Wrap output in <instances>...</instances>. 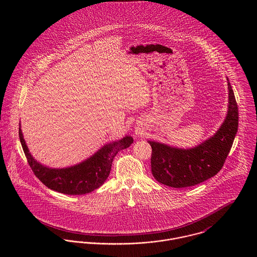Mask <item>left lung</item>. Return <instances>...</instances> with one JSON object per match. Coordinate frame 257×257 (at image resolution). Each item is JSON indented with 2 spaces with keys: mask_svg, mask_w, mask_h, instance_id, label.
<instances>
[{
  "mask_svg": "<svg viewBox=\"0 0 257 257\" xmlns=\"http://www.w3.org/2000/svg\"><path fill=\"white\" fill-rule=\"evenodd\" d=\"M228 106L226 116L217 133L192 148H177L156 142L151 146V172L159 183L185 188L215 176L223 166L238 127V109L227 79Z\"/></svg>",
  "mask_w": 257,
  "mask_h": 257,
  "instance_id": "1",
  "label": "left lung"
}]
</instances>
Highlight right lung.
Listing matches in <instances>:
<instances>
[{
    "label": "right lung",
    "mask_w": 257,
    "mask_h": 257,
    "mask_svg": "<svg viewBox=\"0 0 257 257\" xmlns=\"http://www.w3.org/2000/svg\"><path fill=\"white\" fill-rule=\"evenodd\" d=\"M19 136L28 162L35 175L49 189L66 195H83L101 187L109 177L112 160L116 153L134 143L130 136L101 147L86 160L66 168H50L42 165L31 154L19 128Z\"/></svg>",
    "instance_id": "right-lung-1"
}]
</instances>
